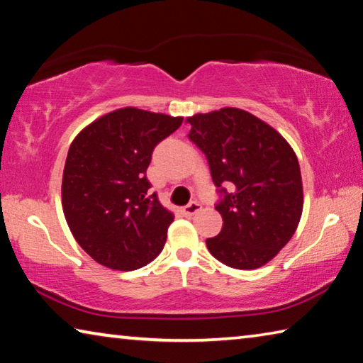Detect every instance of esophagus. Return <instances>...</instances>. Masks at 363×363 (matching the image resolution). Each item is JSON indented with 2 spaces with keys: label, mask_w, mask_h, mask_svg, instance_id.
Wrapping results in <instances>:
<instances>
[{
  "label": "esophagus",
  "mask_w": 363,
  "mask_h": 363,
  "mask_svg": "<svg viewBox=\"0 0 363 363\" xmlns=\"http://www.w3.org/2000/svg\"><path fill=\"white\" fill-rule=\"evenodd\" d=\"M200 210H201V205L199 203V201H190L187 206L182 208V213H184V216L190 218V216H194L195 213H199Z\"/></svg>",
  "instance_id": "obj_1"
}]
</instances>
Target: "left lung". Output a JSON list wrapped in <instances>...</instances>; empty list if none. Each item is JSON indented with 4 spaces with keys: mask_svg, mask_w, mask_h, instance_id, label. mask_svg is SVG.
Returning a JSON list of instances; mask_svg holds the SVG:
<instances>
[{
    "mask_svg": "<svg viewBox=\"0 0 363 363\" xmlns=\"http://www.w3.org/2000/svg\"><path fill=\"white\" fill-rule=\"evenodd\" d=\"M189 139L205 153L223 230L208 238L210 253L233 269H257L290 242L303 214L298 157L285 138L247 110L224 107L195 113ZM223 185H230L227 193Z\"/></svg>",
    "mask_w": 363,
    "mask_h": 363,
    "instance_id": "left-lung-1",
    "label": "left lung"
}]
</instances>
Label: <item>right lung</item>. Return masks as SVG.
Instances as JSON below:
<instances>
[{"label": "right lung", "mask_w": 363, "mask_h": 363, "mask_svg": "<svg viewBox=\"0 0 363 363\" xmlns=\"http://www.w3.org/2000/svg\"><path fill=\"white\" fill-rule=\"evenodd\" d=\"M182 116L116 108L78 133L67 153L62 210L77 243L96 262L136 270L162 253L174 214L149 194L155 145Z\"/></svg>", "instance_id": "1"}]
</instances>
